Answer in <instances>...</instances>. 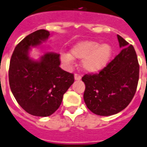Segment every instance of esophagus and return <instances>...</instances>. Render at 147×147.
I'll return each instance as SVG.
<instances>
[{"instance_id": "34e87169", "label": "esophagus", "mask_w": 147, "mask_h": 147, "mask_svg": "<svg viewBox=\"0 0 147 147\" xmlns=\"http://www.w3.org/2000/svg\"><path fill=\"white\" fill-rule=\"evenodd\" d=\"M74 79L76 80H80L81 79V76H80V74H75Z\"/></svg>"}]
</instances>
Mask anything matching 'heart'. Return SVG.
<instances>
[{
	"label": "heart",
	"instance_id": "obj_1",
	"mask_svg": "<svg viewBox=\"0 0 147 147\" xmlns=\"http://www.w3.org/2000/svg\"><path fill=\"white\" fill-rule=\"evenodd\" d=\"M113 55V48L110 44H100L95 40H83L74 44L70 53H62L61 62L70 66L74 59L82 60V67L88 73H98L110 63Z\"/></svg>",
	"mask_w": 147,
	"mask_h": 147
}]
</instances>
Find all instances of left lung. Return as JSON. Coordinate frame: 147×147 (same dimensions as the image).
Here are the masks:
<instances>
[{"label": "left lung", "mask_w": 147, "mask_h": 147, "mask_svg": "<svg viewBox=\"0 0 147 147\" xmlns=\"http://www.w3.org/2000/svg\"><path fill=\"white\" fill-rule=\"evenodd\" d=\"M120 53L103 70L95 74H85L82 80L86 88L84 100L91 112L99 116H111L122 111L135 95L140 66L134 47L117 35Z\"/></svg>", "instance_id": "obj_1"}]
</instances>
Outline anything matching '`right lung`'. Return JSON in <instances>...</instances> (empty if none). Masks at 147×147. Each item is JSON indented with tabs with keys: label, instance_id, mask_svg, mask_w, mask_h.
Listing matches in <instances>:
<instances>
[{
	"label": "right lung",
	"instance_id": "1",
	"mask_svg": "<svg viewBox=\"0 0 147 147\" xmlns=\"http://www.w3.org/2000/svg\"><path fill=\"white\" fill-rule=\"evenodd\" d=\"M50 32L38 30L16 46L9 67V84L19 105L36 117H48L61 106L63 94L74 82V76L60 67V54L44 53L39 61L30 57L33 47L48 39Z\"/></svg>",
	"mask_w": 147,
	"mask_h": 147
}]
</instances>
